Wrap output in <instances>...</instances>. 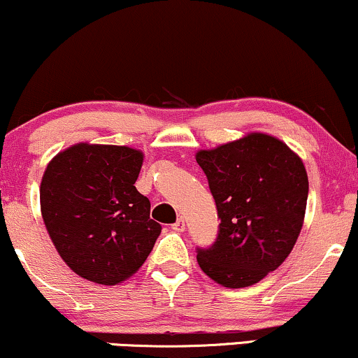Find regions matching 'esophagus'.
Returning <instances> with one entry per match:
<instances>
[{
    "label": "esophagus",
    "instance_id": "34e87169",
    "mask_svg": "<svg viewBox=\"0 0 358 358\" xmlns=\"http://www.w3.org/2000/svg\"><path fill=\"white\" fill-rule=\"evenodd\" d=\"M171 228H173L175 231H178V233L185 231V220L183 218H178V221H176L175 224H171Z\"/></svg>",
    "mask_w": 358,
    "mask_h": 358
}]
</instances>
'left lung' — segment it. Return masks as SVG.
Returning <instances> with one entry per match:
<instances>
[{
    "label": "left lung",
    "instance_id": "obj_1",
    "mask_svg": "<svg viewBox=\"0 0 358 358\" xmlns=\"http://www.w3.org/2000/svg\"><path fill=\"white\" fill-rule=\"evenodd\" d=\"M194 158L221 220L215 244L198 250V264L220 286L250 287L278 269L299 238L309 193L302 158L262 132L198 150Z\"/></svg>",
    "mask_w": 358,
    "mask_h": 358
}]
</instances>
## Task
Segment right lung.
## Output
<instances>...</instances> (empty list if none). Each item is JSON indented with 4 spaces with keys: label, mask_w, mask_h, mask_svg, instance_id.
Here are the masks:
<instances>
[{
    "label": "right lung",
    "mask_w": 358,
    "mask_h": 358,
    "mask_svg": "<svg viewBox=\"0 0 358 358\" xmlns=\"http://www.w3.org/2000/svg\"><path fill=\"white\" fill-rule=\"evenodd\" d=\"M143 152L80 142L59 152L41 180V215L51 241L80 278L103 286L129 279L162 226L135 188Z\"/></svg>",
    "instance_id": "1"
}]
</instances>
